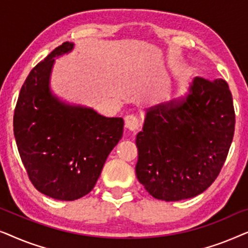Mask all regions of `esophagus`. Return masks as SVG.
Returning a JSON list of instances; mask_svg holds the SVG:
<instances>
[{
  "mask_svg": "<svg viewBox=\"0 0 248 248\" xmlns=\"http://www.w3.org/2000/svg\"><path fill=\"white\" fill-rule=\"evenodd\" d=\"M125 126L131 131L138 130V128L141 126L140 117L134 114H130L127 115V116H125Z\"/></svg>",
  "mask_w": 248,
  "mask_h": 248,
  "instance_id": "1",
  "label": "esophagus"
}]
</instances>
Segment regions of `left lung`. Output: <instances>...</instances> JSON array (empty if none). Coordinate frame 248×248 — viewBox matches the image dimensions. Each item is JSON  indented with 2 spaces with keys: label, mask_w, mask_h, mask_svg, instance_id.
Instances as JSON below:
<instances>
[{
  "label": "left lung",
  "mask_w": 248,
  "mask_h": 248,
  "mask_svg": "<svg viewBox=\"0 0 248 248\" xmlns=\"http://www.w3.org/2000/svg\"><path fill=\"white\" fill-rule=\"evenodd\" d=\"M235 131L228 83L195 77L185 96L145 111L135 172L149 194L179 201L201 194L219 175Z\"/></svg>",
  "instance_id": "obj_1"
}]
</instances>
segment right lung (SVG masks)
<instances>
[{"mask_svg":"<svg viewBox=\"0 0 248 248\" xmlns=\"http://www.w3.org/2000/svg\"><path fill=\"white\" fill-rule=\"evenodd\" d=\"M65 42L33 67L20 90L13 132L30 181L40 193L74 201L96 185L105 161L123 135L122 117L69 103L53 93L55 59L73 50Z\"/></svg>","mask_w":248,"mask_h":248,"instance_id":"add662e5","label":"right lung"}]
</instances>
